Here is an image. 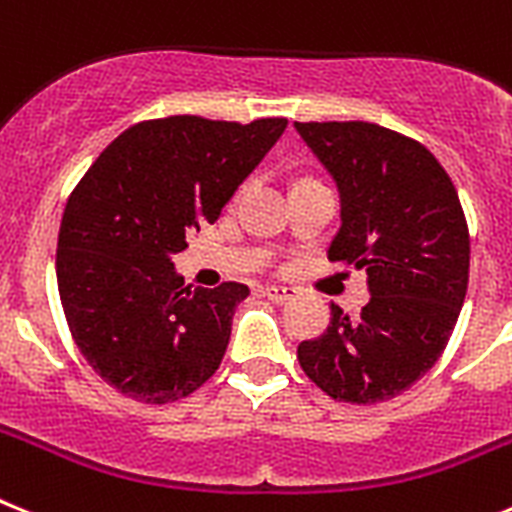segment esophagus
Wrapping results in <instances>:
<instances>
[{
	"label": "esophagus",
	"instance_id": "obj_1",
	"mask_svg": "<svg viewBox=\"0 0 512 512\" xmlns=\"http://www.w3.org/2000/svg\"><path fill=\"white\" fill-rule=\"evenodd\" d=\"M269 300H274V303H285V300H290L292 295H295V287H282V285H266L264 290H261Z\"/></svg>",
	"mask_w": 512,
	"mask_h": 512
}]
</instances>
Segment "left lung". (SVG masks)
Masks as SVG:
<instances>
[{"mask_svg": "<svg viewBox=\"0 0 512 512\" xmlns=\"http://www.w3.org/2000/svg\"><path fill=\"white\" fill-rule=\"evenodd\" d=\"M334 176L342 227L329 261L368 272L370 303L300 342L298 360L331 399L378 404L443 355L469 287V225L456 186L417 139L370 121H295Z\"/></svg>", "mask_w": 512, "mask_h": 512, "instance_id": "left-lung-1", "label": "left lung"}]
</instances>
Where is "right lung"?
<instances>
[{
    "label": "right lung",
    "mask_w": 512,
    "mask_h": 512,
    "mask_svg": "<svg viewBox=\"0 0 512 512\" xmlns=\"http://www.w3.org/2000/svg\"><path fill=\"white\" fill-rule=\"evenodd\" d=\"M285 126L139 121L74 186L61 214L56 282L74 344L108 386L142 404H168L220 368L248 287H183L170 256L220 217Z\"/></svg>",
    "instance_id": "obj_1"
}]
</instances>
